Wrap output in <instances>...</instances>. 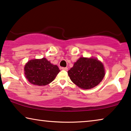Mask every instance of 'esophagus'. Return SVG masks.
Returning a JSON list of instances; mask_svg holds the SVG:
<instances>
[{"instance_id": "1", "label": "esophagus", "mask_w": 131, "mask_h": 131, "mask_svg": "<svg viewBox=\"0 0 131 131\" xmlns=\"http://www.w3.org/2000/svg\"><path fill=\"white\" fill-rule=\"evenodd\" d=\"M61 69L62 70H65V71L68 70V68L67 67H62Z\"/></svg>"}]
</instances>
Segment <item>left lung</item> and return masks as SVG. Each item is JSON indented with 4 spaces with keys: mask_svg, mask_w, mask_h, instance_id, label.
Returning <instances> with one entry per match:
<instances>
[{
    "mask_svg": "<svg viewBox=\"0 0 131 131\" xmlns=\"http://www.w3.org/2000/svg\"><path fill=\"white\" fill-rule=\"evenodd\" d=\"M68 74L71 81L80 88L89 89L97 86L105 76L103 63L96 58L80 57Z\"/></svg>",
    "mask_w": 131,
    "mask_h": 131,
    "instance_id": "obj_1",
    "label": "left lung"
}]
</instances>
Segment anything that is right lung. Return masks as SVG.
<instances>
[{"label":"right lung","mask_w":131,"mask_h":131,"mask_svg":"<svg viewBox=\"0 0 131 131\" xmlns=\"http://www.w3.org/2000/svg\"><path fill=\"white\" fill-rule=\"evenodd\" d=\"M24 74L30 83L45 86L53 81L60 70L45 58L30 60L24 67Z\"/></svg>","instance_id":"right-lung-1"}]
</instances>
